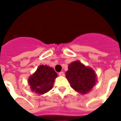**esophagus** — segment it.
Listing matches in <instances>:
<instances>
[{"instance_id":"1","label":"esophagus","mask_w":121,"mask_h":121,"mask_svg":"<svg viewBox=\"0 0 121 121\" xmlns=\"http://www.w3.org/2000/svg\"><path fill=\"white\" fill-rule=\"evenodd\" d=\"M59 75L61 76H63L65 75V74H64V72H59Z\"/></svg>"}]
</instances>
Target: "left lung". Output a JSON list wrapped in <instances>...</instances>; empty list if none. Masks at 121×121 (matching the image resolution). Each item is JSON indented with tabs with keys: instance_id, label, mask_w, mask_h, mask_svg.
Listing matches in <instances>:
<instances>
[{
	"instance_id": "obj_1",
	"label": "left lung",
	"mask_w": 121,
	"mask_h": 121,
	"mask_svg": "<svg viewBox=\"0 0 121 121\" xmlns=\"http://www.w3.org/2000/svg\"><path fill=\"white\" fill-rule=\"evenodd\" d=\"M95 77L92 69L86 67L79 61L70 63L66 72V78L70 86L81 94H86L92 88L95 83Z\"/></svg>"
}]
</instances>
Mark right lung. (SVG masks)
Returning <instances> with one entry per match:
<instances>
[{"label": "right lung", "mask_w": 121, "mask_h": 121, "mask_svg": "<svg viewBox=\"0 0 121 121\" xmlns=\"http://www.w3.org/2000/svg\"><path fill=\"white\" fill-rule=\"evenodd\" d=\"M56 77L57 74L52 68L40 65L28 81L32 91L36 94H43L51 90Z\"/></svg>", "instance_id": "right-lung-1"}]
</instances>
